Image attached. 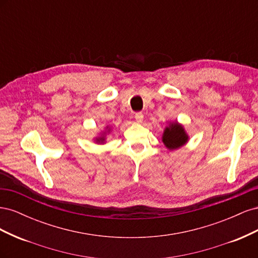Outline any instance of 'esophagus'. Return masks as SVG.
<instances>
[{
    "label": "esophagus",
    "mask_w": 258,
    "mask_h": 258,
    "mask_svg": "<svg viewBox=\"0 0 258 258\" xmlns=\"http://www.w3.org/2000/svg\"><path fill=\"white\" fill-rule=\"evenodd\" d=\"M135 118H136V120H137L138 122H142V120H143V118H144V115H143V113H141V112H138V113H136V115H135Z\"/></svg>",
    "instance_id": "34e87169"
}]
</instances>
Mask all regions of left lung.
<instances>
[{
  "instance_id": "1",
  "label": "left lung",
  "mask_w": 258,
  "mask_h": 258,
  "mask_svg": "<svg viewBox=\"0 0 258 258\" xmlns=\"http://www.w3.org/2000/svg\"><path fill=\"white\" fill-rule=\"evenodd\" d=\"M187 139L188 138H187L183 127L174 122L166 128L163 132L162 141L169 150H175V148L182 146L187 141Z\"/></svg>"
}]
</instances>
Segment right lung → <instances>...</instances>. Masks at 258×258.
<instances>
[{"instance_id": "obj_1", "label": "right lung", "mask_w": 258, "mask_h": 258, "mask_svg": "<svg viewBox=\"0 0 258 258\" xmlns=\"http://www.w3.org/2000/svg\"><path fill=\"white\" fill-rule=\"evenodd\" d=\"M101 141H104V140H103V139H100V140H99V142H101Z\"/></svg>"}]
</instances>
